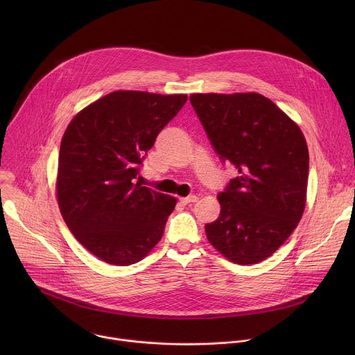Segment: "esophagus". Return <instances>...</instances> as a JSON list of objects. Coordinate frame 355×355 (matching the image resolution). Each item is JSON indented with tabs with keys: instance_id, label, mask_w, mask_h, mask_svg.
Returning a JSON list of instances; mask_svg holds the SVG:
<instances>
[{
	"instance_id": "obj_1",
	"label": "esophagus",
	"mask_w": 355,
	"mask_h": 355,
	"mask_svg": "<svg viewBox=\"0 0 355 355\" xmlns=\"http://www.w3.org/2000/svg\"><path fill=\"white\" fill-rule=\"evenodd\" d=\"M198 200V196L196 195H189L187 198H181V202L184 205H188V204H193V202Z\"/></svg>"
}]
</instances>
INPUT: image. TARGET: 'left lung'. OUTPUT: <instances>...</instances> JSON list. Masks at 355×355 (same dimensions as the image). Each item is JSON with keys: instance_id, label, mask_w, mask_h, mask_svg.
Returning <instances> with one entry per match:
<instances>
[{"instance_id": "left-lung-1", "label": "left lung", "mask_w": 355, "mask_h": 355, "mask_svg": "<svg viewBox=\"0 0 355 355\" xmlns=\"http://www.w3.org/2000/svg\"><path fill=\"white\" fill-rule=\"evenodd\" d=\"M191 104L222 162L237 170L218 195L219 218L207 237L236 264L272 256L306 204L308 144L299 126L257 92L192 94Z\"/></svg>"}]
</instances>
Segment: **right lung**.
<instances>
[{"label": "right lung", "mask_w": 355, "mask_h": 355, "mask_svg": "<svg viewBox=\"0 0 355 355\" xmlns=\"http://www.w3.org/2000/svg\"><path fill=\"white\" fill-rule=\"evenodd\" d=\"M187 99L115 91L67 126L59 155V208L74 237L99 260L130 266L160 241L177 199L136 178L157 135Z\"/></svg>", "instance_id": "1"}]
</instances>
